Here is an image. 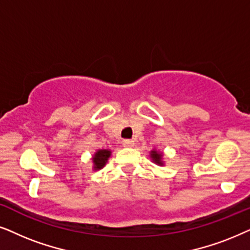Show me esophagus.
<instances>
[{
  "mask_svg": "<svg viewBox=\"0 0 250 250\" xmlns=\"http://www.w3.org/2000/svg\"><path fill=\"white\" fill-rule=\"evenodd\" d=\"M122 144H123V146H125V147H134L135 142L131 141V139H125Z\"/></svg>",
  "mask_w": 250,
  "mask_h": 250,
  "instance_id": "34e87169",
  "label": "esophagus"
}]
</instances>
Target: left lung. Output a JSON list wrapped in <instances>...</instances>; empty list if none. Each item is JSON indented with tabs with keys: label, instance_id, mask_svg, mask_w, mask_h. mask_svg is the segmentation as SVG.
Listing matches in <instances>:
<instances>
[{
	"label": "left lung",
	"instance_id": "8db88e82",
	"mask_svg": "<svg viewBox=\"0 0 250 250\" xmlns=\"http://www.w3.org/2000/svg\"><path fill=\"white\" fill-rule=\"evenodd\" d=\"M149 156H151V159L153 160L154 164L159 166L164 165V161H162V156H164V154H162V153L158 152L156 149H152L151 153H149Z\"/></svg>",
	"mask_w": 250,
	"mask_h": 250
}]
</instances>
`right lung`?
Listing matches in <instances>:
<instances>
[{
    "mask_svg": "<svg viewBox=\"0 0 250 250\" xmlns=\"http://www.w3.org/2000/svg\"><path fill=\"white\" fill-rule=\"evenodd\" d=\"M111 151L109 149H98L92 156V162H94V170H99L102 169L107 162L109 156H111Z\"/></svg>",
    "mask_w": 250,
    "mask_h": 250,
    "instance_id": "1",
    "label": "right lung"
}]
</instances>
